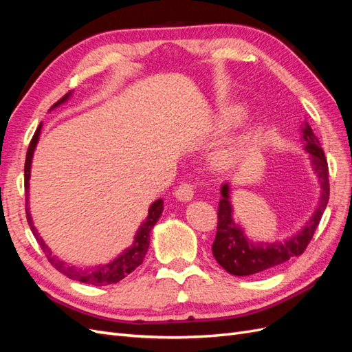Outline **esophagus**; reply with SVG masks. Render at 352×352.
Returning <instances> with one entry per match:
<instances>
[{
    "mask_svg": "<svg viewBox=\"0 0 352 352\" xmlns=\"http://www.w3.org/2000/svg\"><path fill=\"white\" fill-rule=\"evenodd\" d=\"M175 197L182 201V202H188L194 198V185H190L188 182L180 184L176 190H175Z\"/></svg>",
    "mask_w": 352,
    "mask_h": 352,
    "instance_id": "34e87169",
    "label": "esophagus"
}]
</instances>
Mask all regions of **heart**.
Returning <instances> with one entry per match:
<instances>
[{
    "label": "heart",
    "instance_id": "heart-1",
    "mask_svg": "<svg viewBox=\"0 0 352 352\" xmlns=\"http://www.w3.org/2000/svg\"><path fill=\"white\" fill-rule=\"evenodd\" d=\"M242 155V145L236 140H226L223 141L217 148L214 154H212V160H214L216 166L220 168H229L235 166Z\"/></svg>",
    "mask_w": 352,
    "mask_h": 352
}]
</instances>
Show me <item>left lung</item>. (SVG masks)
I'll return each instance as SVG.
<instances>
[{"mask_svg": "<svg viewBox=\"0 0 352 352\" xmlns=\"http://www.w3.org/2000/svg\"><path fill=\"white\" fill-rule=\"evenodd\" d=\"M305 151L310 154L314 173L318 177L322 195L311 219L294 236L283 242H254L243 235V230L232 217L230 188L221 186V199L217 210V233L212 242V255L223 269L233 276H250L264 270H272L294 257L301 255L313 239L329 201V167L324 153L308 123L302 127Z\"/></svg>", "mask_w": 352, "mask_h": 352, "instance_id": "1", "label": "left lung"}]
</instances>
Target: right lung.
Here are the masks:
<instances>
[{
	"instance_id": "obj_1",
	"label": "right lung",
	"mask_w": 352,
	"mask_h": 352,
	"mask_svg": "<svg viewBox=\"0 0 352 352\" xmlns=\"http://www.w3.org/2000/svg\"><path fill=\"white\" fill-rule=\"evenodd\" d=\"M70 97V92L66 94L60 101H57L52 109L58 107L60 104H63L65 101H67V98ZM41 124L38 126V129L32 138V141L29 144L28 148V154H26V163H25V192H26V217H28V223L30 226L32 233L36 238L39 247L44 251V254L47 255L48 261L51 263V265L54 269H57L60 273H63L65 276H67L69 279L73 280H79L83 283H89V285H95V286H102V285H111V283H117L120 282L122 279H124L127 274H131L136 267H140L144 261L145 254L148 251V247H150V233L153 230V228L155 226V223L158 221L160 216L163 212V199H157L154 201L150 210H148V217L146 220L142 223L138 229L136 235H135V241L131 245L129 248H126L119 257L114 258L111 263L102 264V265H97V267L92 269H79L76 265H72L66 261L60 260L58 257H56L52 251L48 248V245H45V242L42 241V238L38 235V230L34 226V221H32L30 217V211H29V177H30V166H32V157H34V151L36 148L38 140H39V133H41Z\"/></svg>"
}]
</instances>
